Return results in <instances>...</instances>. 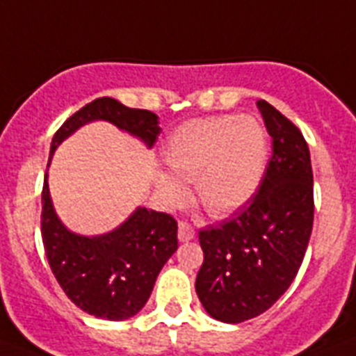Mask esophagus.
<instances>
[{
    "mask_svg": "<svg viewBox=\"0 0 356 356\" xmlns=\"http://www.w3.org/2000/svg\"><path fill=\"white\" fill-rule=\"evenodd\" d=\"M178 238L180 242H189L195 238V227L189 224V222H180L178 224Z\"/></svg>",
    "mask_w": 356,
    "mask_h": 356,
    "instance_id": "34e87169",
    "label": "esophagus"
}]
</instances>
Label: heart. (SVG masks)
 <instances>
[{
    "instance_id": "1",
    "label": "heart",
    "mask_w": 356,
    "mask_h": 356,
    "mask_svg": "<svg viewBox=\"0 0 356 356\" xmlns=\"http://www.w3.org/2000/svg\"><path fill=\"white\" fill-rule=\"evenodd\" d=\"M165 163L181 181H195V196L213 216L240 209L262 181L267 138L252 116L220 114L185 122L169 138ZM160 195L176 202L185 187L175 178L160 176Z\"/></svg>"
}]
</instances>
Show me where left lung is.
I'll return each instance as SVG.
<instances>
[{"instance_id": "left-lung-1", "label": "left lung", "mask_w": 356, "mask_h": 356, "mask_svg": "<svg viewBox=\"0 0 356 356\" xmlns=\"http://www.w3.org/2000/svg\"><path fill=\"white\" fill-rule=\"evenodd\" d=\"M271 158L248 205L198 233L204 264L196 295L213 318L240 324L262 315L295 280L313 229L309 147L295 123L258 99Z\"/></svg>"}]
</instances>
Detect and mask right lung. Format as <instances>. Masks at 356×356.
Wrapping results in <instances>:
<instances>
[{
	"mask_svg": "<svg viewBox=\"0 0 356 356\" xmlns=\"http://www.w3.org/2000/svg\"><path fill=\"white\" fill-rule=\"evenodd\" d=\"M94 120L114 123L149 147L160 134L156 114L104 96L76 111L56 131L51 156L67 136ZM41 238L56 280L79 309L96 318L125 320L145 305L158 273L178 249V224L171 214L138 207L125 224L107 234L87 238L70 233L56 216L45 172Z\"/></svg>",
	"mask_w": 356,
	"mask_h": 356,
	"instance_id": "add662e5",
	"label": "right lung"
}]
</instances>
